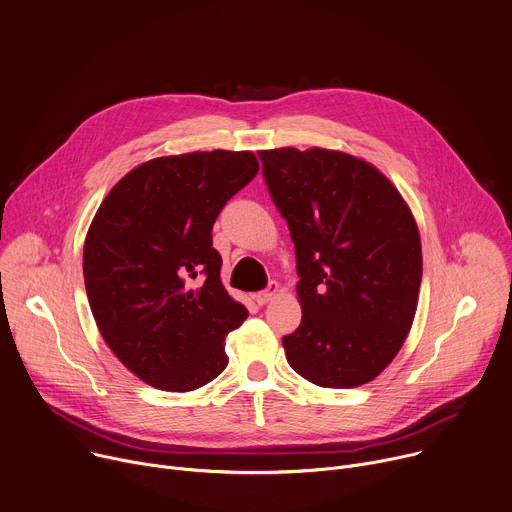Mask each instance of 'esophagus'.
Instances as JSON below:
<instances>
[{"label": "esophagus", "instance_id": "obj_1", "mask_svg": "<svg viewBox=\"0 0 512 512\" xmlns=\"http://www.w3.org/2000/svg\"><path fill=\"white\" fill-rule=\"evenodd\" d=\"M277 294H280V284H277V282H269L267 290H263V292L255 294V300H257V304H259V306H263V304L271 302Z\"/></svg>", "mask_w": 512, "mask_h": 512}]
</instances>
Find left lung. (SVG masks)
I'll return each instance as SVG.
<instances>
[{"mask_svg": "<svg viewBox=\"0 0 512 512\" xmlns=\"http://www.w3.org/2000/svg\"><path fill=\"white\" fill-rule=\"evenodd\" d=\"M296 247L302 322L282 339L296 374L322 388L378 378L404 345L421 290L416 220L396 185L349 153L259 151Z\"/></svg>", "mask_w": 512, "mask_h": 512, "instance_id": "obj_1", "label": "left lung"}]
</instances>
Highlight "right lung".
Listing matches in <instances>:
<instances>
[{"mask_svg":"<svg viewBox=\"0 0 512 512\" xmlns=\"http://www.w3.org/2000/svg\"><path fill=\"white\" fill-rule=\"evenodd\" d=\"M257 171L251 151L157 157L128 171L89 224L91 314L114 355L159 390H196L228 363L224 337L249 312L220 282L212 226Z\"/></svg>","mask_w":512,"mask_h":512,"instance_id":"add662e5","label":"right lung"}]
</instances>
